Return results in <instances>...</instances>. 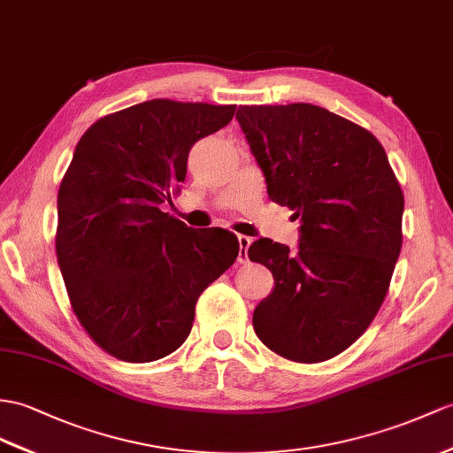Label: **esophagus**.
Returning <instances> with one entry per match:
<instances>
[{
  "label": "esophagus",
  "instance_id": "34e87169",
  "mask_svg": "<svg viewBox=\"0 0 453 453\" xmlns=\"http://www.w3.org/2000/svg\"><path fill=\"white\" fill-rule=\"evenodd\" d=\"M238 244H240V253H238V261L240 263H246L248 261V248L251 244V238L240 234L238 236Z\"/></svg>",
  "mask_w": 453,
  "mask_h": 453
}]
</instances>
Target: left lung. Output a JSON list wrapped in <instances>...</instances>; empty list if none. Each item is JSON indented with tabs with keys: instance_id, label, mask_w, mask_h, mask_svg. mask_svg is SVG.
Returning <instances> with one entry per match:
<instances>
[{
	"instance_id": "left-lung-1",
	"label": "left lung",
	"mask_w": 453,
	"mask_h": 453,
	"mask_svg": "<svg viewBox=\"0 0 453 453\" xmlns=\"http://www.w3.org/2000/svg\"><path fill=\"white\" fill-rule=\"evenodd\" d=\"M269 197L300 219V250L259 238L248 257L274 288L253 311L265 346L319 363L365 333L402 250L403 192L367 128L311 104L240 105L236 113Z\"/></svg>"
}]
</instances>
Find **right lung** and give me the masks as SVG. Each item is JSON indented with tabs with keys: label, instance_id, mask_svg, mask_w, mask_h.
I'll use <instances>...</instances> for the list:
<instances>
[{
	"label": "right lung",
	"instance_id": "right-lung-1",
	"mask_svg": "<svg viewBox=\"0 0 453 453\" xmlns=\"http://www.w3.org/2000/svg\"><path fill=\"white\" fill-rule=\"evenodd\" d=\"M234 111L150 99L97 119L76 143L58 194L55 253L76 319L109 356L148 363L179 349L197 297L236 261L233 233L161 211L180 194L190 148Z\"/></svg>",
	"mask_w": 453,
	"mask_h": 453
}]
</instances>
